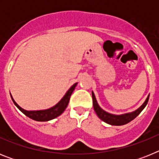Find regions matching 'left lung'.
Masks as SVG:
<instances>
[{
	"label": "left lung",
	"instance_id": "1",
	"mask_svg": "<svg viewBox=\"0 0 159 159\" xmlns=\"http://www.w3.org/2000/svg\"><path fill=\"white\" fill-rule=\"evenodd\" d=\"M149 96L147 98L146 101L144 102L143 105L140 107L138 110H136L135 111L131 112V113L128 114H124V115H121V116H116V115H112V114L107 113L105 111H103L102 108H100V107L98 105L97 103L96 99H95V95L92 92V100H93V107L94 110H95V113L97 114V116L101 120H102L105 123H108V124L114 125V126H121V125H124L128 123L129 122H130L131 120L134 119V118L137 117L140 113H141L142 111L144 109L146 106H147V102L149 100Z\"/></svg>",
	"mask_w": 159,
	"mask_h": 159
}]
</instances>
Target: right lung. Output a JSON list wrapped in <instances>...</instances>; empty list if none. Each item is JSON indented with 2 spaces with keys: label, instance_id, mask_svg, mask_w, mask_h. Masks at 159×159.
Instances as JSON below:
<instances>
[{
  "label": "right lung",
  "instance_id": "obj_1",
  "mask_svg": "<svg viewBox=\"0 0 159 159\" xmlns=\"http://www.w3.org/2000/svg\"><path fill=\"white\" fill-rule=\"evenodd\" d=\"M76 85L77 83H75V84H73L72 86L71 87V88H70V89L67 91V93L65 94V95L63 97V99H61L57 105H55L54 107L49 108V109H47V110L30 111H29L24 110L23 108L20 107L14 101V99H12V95H11V98H12V100L13 101L14 104L17 107L18 109L29 118L33 119V120H36V121H49V120H51V119H55V118L58 117L59 116H60V115L64 111V110L66 109L67 105H68L71 95L72 94L73 91H74V89H75Z\"/></svg>",
  "mask_w": 159,
  "mask_h": 159
}]
</instances>
